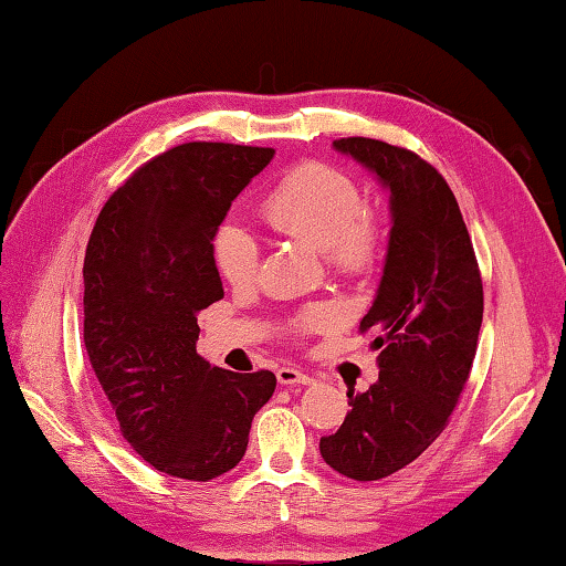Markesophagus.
<instances>
[{
    "mask_svg": "<svg viewBox=\"0 0 566 566\" xmlns=\"http://www.w3.org/2000/svg\"><path fill=\"white\" fill-rule=\"evenodd\" d=\"M276 379H280V385H310V381H312L310 375H304V371L294 369V367L276 369Z\"/></svg>",
    "mask_w": 566,
    "mask_h": 566,
    "instance_id": "obj_1",
    "label": "esophagus"
}]
</instances>
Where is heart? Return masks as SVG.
Instances as JSON below:
<instances>
[{"instance_id": "obj_1", "label": "heart", "mask_w": 566, "mask_h": 566, "mask_svg": "<svg viewBox=\"0 0 566 566\" xmlns=\"http://www.w3.org/2000/svg\"><path fill=\"white\" fill-rule=\"evenodd\" d=\"M266 224L314 249L347 276L371 270L379 252V229L364 209L354 179L322 161H302L276 179L262 199ZM212 262L224 282L247 286L260 264V249L252 234L234 222H224L212 237ZM334 322L329 306H306L294 317L296 332H319Z\"/></svg>"}]
</instances>
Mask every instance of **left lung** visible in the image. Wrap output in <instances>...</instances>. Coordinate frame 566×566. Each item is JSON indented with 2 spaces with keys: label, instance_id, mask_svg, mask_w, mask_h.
Masks as SVG:
<instances>
[{
  "label": "left lung",
  "instance_id": "obj_1",
  "mask_svg": "<svg viewBox=\"0 0 566 566\" xmlns=\"http://www.w3.org/2000/svg\"><path fill=\"white\" fill-rule=\"evenodd\" d=\"M389 187L385 274L359 324L379 349V381L349 389L322 459L354 482L399 472L444 432L462 397L484 314L482 272L447 179L417 151L367 137L334 142Z\"/></svg>",
  "mask_w": 566,
  "mask_h": 566
}]
</instances>
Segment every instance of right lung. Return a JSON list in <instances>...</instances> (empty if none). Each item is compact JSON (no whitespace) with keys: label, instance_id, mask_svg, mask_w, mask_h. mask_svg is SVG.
<instances>
[{"label":"right lung","instance_id":"1","mask_svg":"<svg viewBox=\"0 0 566 566\" xmlns=\"http://www.w3.org/2000/svg\"><path fill=\"white\" fill-rule=\"evenodd\" d=\"M274 149L187 142L102 207L84 254V347L119 432L145 462L209 482L247 452L276 377L209 367L197 314L224 296L212 237Z\"/></svg>","mask_w":566,"mask_h":566}]
</instances>
